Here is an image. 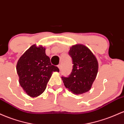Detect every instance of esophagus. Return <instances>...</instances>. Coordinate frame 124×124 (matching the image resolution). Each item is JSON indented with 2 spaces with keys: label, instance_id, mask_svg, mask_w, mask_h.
<instances>
[{
  "label": "esophagus",
  "instance_id": "34e87169",
  "mask_svg": "<svg viewBox=\"0 0 124 124\" xmlns=\"http://www.w3.org/2000/svg\"><path fill=\"white\" fill-rule=\"evenodd\" d=\"M58 69H60V70H61V69H62V64L58 65Z\"/></svg>",
  "mask_w": 124,
  "mask_h": 124
}]
</instances>
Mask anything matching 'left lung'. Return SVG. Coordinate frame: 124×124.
Wrapping results in <instances>:
<instances>
[{
  "label": "left lung",
  "mask_w": 124,
  "mask_h": 124,
  "mask_svg": "<svg viewBox=\"0 0 124 124\" xmlns=\"http://www.w3.org/2000/svg\"><path fill=\"white\" fill-rule=\"evenodd\" d=\"M69 54L72 59L73 69L68 77H62L64 84L73 94L87 92L98 73L97 59L88 47L82 44L73 46Z\"/></svg>",
  "instance_id": "1"
}]
</instances>
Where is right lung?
Here are the masks:
<instances>
[{"instance_id": "obj_1", "label": "right lung", "mask_w": 124, "mask_h": 124, "mask_svg": "<svg viewBox=\"0 0 124 124\" xmlns=\"http://www.w3.org/2000/svg\"><path fill=\"white\" fill-rule=\"evenodd\" d=\"M45 50L42 46H31L19 58L16 66L20 85L31 97L42 94L53 72L59 71L57 67L51 65Z\"/></svg>"}]
</instances>
